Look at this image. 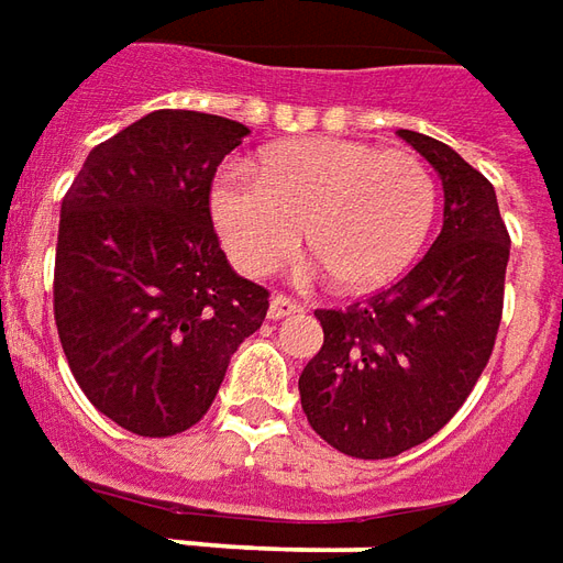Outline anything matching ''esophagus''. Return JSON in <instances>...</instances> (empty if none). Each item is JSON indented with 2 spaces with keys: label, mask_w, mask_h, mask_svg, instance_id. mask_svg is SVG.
Here are the masks:
<instances>
[{
  "label": "esophagus",
  "mask_w": 563,
  "mask_h": 563,
  "mask_svg": "<svg viewBox=\"0 0 563 563\" xmlns=\"http://www.w3.org/2000/svg\"><path fill=\"white\" fill-rule=\"evenodd\" d=\"M294 312H300V306L290 300V297H285V294H275L273 300H269V318L273 321H282V318H288Z\"/></svg>",
  "instance_id": "esophagus-1"
}]
</instances>
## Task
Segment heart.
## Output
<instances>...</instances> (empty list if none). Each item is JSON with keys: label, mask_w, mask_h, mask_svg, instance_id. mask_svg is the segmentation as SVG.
Listing matches in <instances>:
<instances>
[{"label": "heart", "mask_w": 563, "mask_h": 563, "mask_svg": "<svg viewBox=\"0 0 563 563\" xmlns=\"http://www.w3.org/2000/svg\"><path fill=\"white\" fill-rule=\"evenodd\" d=\"M437 209L433 175L409 151L352 139L269 147L261 173L230 166L211 187V218L245 275H269L306 251L339 290H373L416 261Z\"/></svg>", "instance_id": "obj_1"}]
</instances>
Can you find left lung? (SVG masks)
<instances>
[{
	"label": "left lung",
	"mask_w": 563,
	"mask_h": 563,
	"mask_svg": "<svg viewBox=\"0 0 563 563\" xmlns=\"http://www.w3.org/2000/svg\"><path fill=\"white\" fill-rule=\"evenodd\" d=\"M397 133L440 175V236L388 290L318 309L324 345L300 376L314 433L364 461L430 440L464 406L492 357L509 263L492 181L437 139Z\"/></svg>",
	"instance_id": "1"
}]
</instances>
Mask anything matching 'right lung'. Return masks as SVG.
I'll use <instances>...</instances> for the list:
<instances>
[{
    "mask_svg": "<svg viewBox=\"0 0 563 563\" xmlns=\"http://www.w3.org/2000/svg\"><path fill=\"white\" fill-rule=\"evenodd\" d=\"M245 123L161 109L97 145L63 197L54 318L75 382L139 437L209 412L269 294L230 266L211 227L218 163Z\"/></svg>",
    "mask_w": 563,
    "mask_h": 563,
    "instance_id": "1",
    "label": "right lung"
}]
</instances>
